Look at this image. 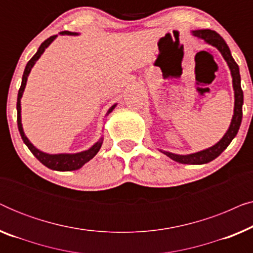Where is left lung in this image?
Masks as SVG:
<instances>
[{
	"label": "left lung",
	"mask_w": 253,
	"mask_h": 253,
	"mask_svg": "<svg viewBox=\"0 0 253 253\" xmlns=\"http://www.w3.org/2000/svg\"><path fill=\"white\" fill-rule=\"evenodd\" d=\"M192 36H195L199 39H203L206 43L211 44V46L215 47L217 50L220 51L224 61L227 62L228 67H229L231 78H233V88H234V96H235V105H234V115L231 119L230 126L228 127L227 132L224 136L217 141L215 145L211 146L206 150L196 152V153L191 154H175L171 152L162 151L160 152L170 158L171 160L179 164L184 165H204L209 164L214 159H216L222 152L228 147V145L231 143V140L236 137L238 132V129L241 126L242 116H243V112H242V106H243V91L241 87V75H240V68L235 60L231 56L230 49L226 43V41L222 39V37L215 31L212 30H196L192 31Z\"/></svg>",
	"instance_id": "left-lung-1"
}]
</instances>
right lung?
<instances>
[{"label": "right lung", "instance_id": "add662e5", "mask_svg": "<svg viewBox=\"0 0 253 253\" xmlns=\"http://www.w3.org/2000/svg\"><path fill=\"white\" fill-rule=\"evenodd\" d=\"M61 36H78V33L76 32H69V31H63V32H60ZM57 36H53L50 38H48L47 40H44L41 46L39 47V49L34 56L31 58V60L27 62L25 70H24L23 74V78H22V85H20V88L18 91V98H17V124H18V130L20 133V137L29 150L32 152V154L36 157L38 160H39L41 164L43 166H46L47 168L53 169V170H57V171H71V170H77V169L82 168L86 162H88L91 159H93L98 153L100 148H101V145L103 143V137H100V139L96 141V143L88 148V150L83 151V152H78V153H60V154H49V153H44V152L38 150V148L34 146V145L31 143L29 140V138L26 137L25 132L23 130V124H22V107H20V99H22L24 89H25L26 86V82L27 78H29V75L32 68L36 64V62L39 60L41 55L43 54V51L46 50V48L49 46V44L53 42V41L56 39ZM117 103L113 105L110 108L108 109L106 115H109L110 113L113 112L114 108H115Z\"/></svg>", "mask_w": 253, "mask_h": 253}]
</instances>
